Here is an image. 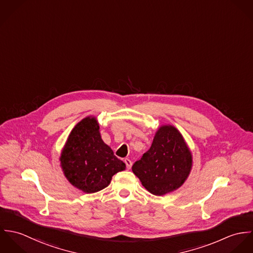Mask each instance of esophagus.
<instances>
[{
  "instance_id": "1",
  "label": "esophagus",
  "mask_w": 253,
  "mask_h": 253,
  "mask_svg": "<svg viewBox=\"0 0 253 253\" xmlns=\"http://www.w3.org/2000/svg\"><path fill=\"white\" fill-rule=\"evenodd\" d=\"M124 162H125V164H126V168H127V169H130V168H131L132 163H131V161H130L129 159H127V158H126V159H125V160H124Z\"/></svg>"
}]
</instances>
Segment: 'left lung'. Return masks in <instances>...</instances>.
<instances>
[{
  "label": "left lung",
  "instance_id": "obj_1",
  "mask_svg": "<svg viewBox=\"0 0 253 253\" xmlns=\"http://www.w3.org/2000/svg\"><path fill=\"white\" fill-rule=\"evenodd\" d=\"M192 168V155L180 132L172 126L157 131L150 149L132 166L133 173L153 195L179 188Z\"/></svg>",
  "mask_w": 253,
  "mask_h": 253
}]
</instances>
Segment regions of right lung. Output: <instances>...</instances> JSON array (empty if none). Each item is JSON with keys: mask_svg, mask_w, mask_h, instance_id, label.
<instances>
[{"mask_svg": "<svg viewBox=\"0 0 253 253\" xmlns=\"http://www.w3.org/2000/svg\"><path fill=\"white\" fill-rule=\"evenodd\" d=\"M67 179L84 193H95L110 184L112 176L126 169L101 139L95 118L87 117L73 128L60 157Z\"/></svg>", "mask_w": 253, "mask_h": 253, "instance_id": "right-lung-1", "label": "right lung"}]
</instances>
